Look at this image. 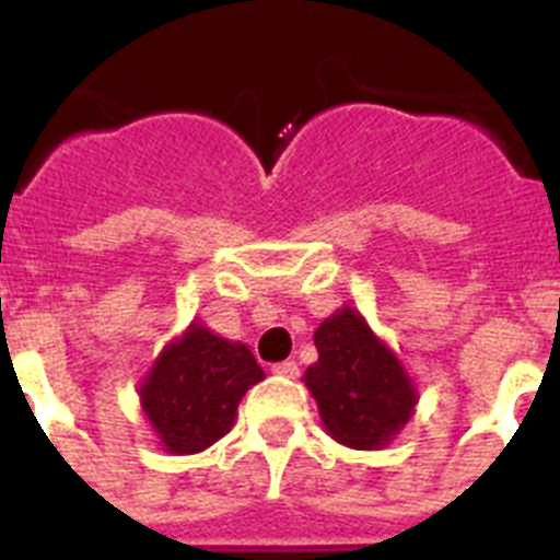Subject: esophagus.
<instances>
[{"label":"esophagus","mask_w":560,"mask_h":560,"mask_svg":"<svg viewBox=\"0 0 560 560\" xmlns=\"http://www.w3.org/2000/svg\"><path fill=\"white\" fill-rule=\"evenodd\" d=\"M271 373L283 375V378H296V375H300V368H296V361H280V364L271 368Z\"/></svg>","instance_id":"1"}]
</instances>
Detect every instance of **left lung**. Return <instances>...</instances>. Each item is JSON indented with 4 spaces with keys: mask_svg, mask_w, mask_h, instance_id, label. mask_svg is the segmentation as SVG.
<instances>
[{
    "mask_svg": "<svg viewBox=\"0 0 560 560\" xmlns=\"http://www.w3.org/2000/svg\"><path fill=\"white\" fill-rule=\"evenodd\" d=\"M319 359L303 381L325 432L341 446L387 448L412 420L420 393L400 355L353 305H341L314 330Z\"/></svg>",
    "mask_w": 560,
    "mask_h": 560,
    "instance_id": "8db88e82",
    "label": "left lung"
}]
</instances>
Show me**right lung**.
Returning a JSON list of instances; mask_svg holds the SVG:
<instances>
[{"mask_svg": "<svg viewBox=\"0 0 560 560\" xmlns=\"http://www.w3.org/2000/svg\"><path fill=\"white\" fill-rule=\"evenodd\" d=\"M264 378L244 341L224 339L192 319L156 353L137 395L162 452L199 454L235 427L237 404Z\"/></svg>", "mask_w": 560, "mask_h": 560, "instance_id": "1", "label": "right lung"}]
</instances>
